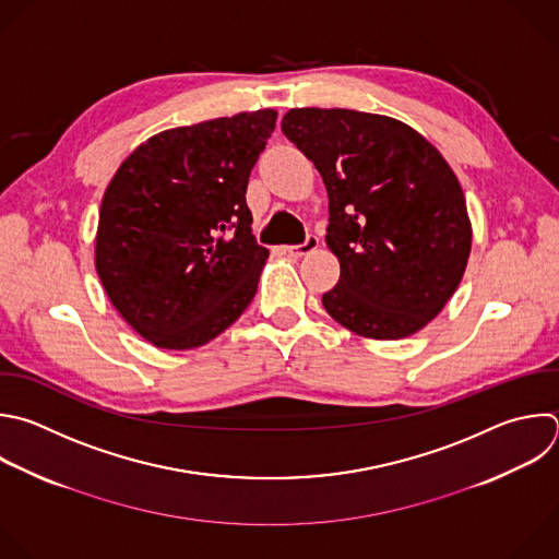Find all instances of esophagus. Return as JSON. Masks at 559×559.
<instances>
[{"instance_id":"esophagus-1","label":"esophagus","mask_w":559,"mask_h":559,"mask_svg":"<svg viewBox=\"0 0 559 559\" xmlns=\"http://www.w3.org/2000/svg\"><path fill=\"white\" fill-rule=\"evenodd\" d=\"M318 246H320L318 237H316V235H307V239H305L300 246H287L285 250H287L289 257H305V254L313 252Z\"/></svg>"}]
</instances>
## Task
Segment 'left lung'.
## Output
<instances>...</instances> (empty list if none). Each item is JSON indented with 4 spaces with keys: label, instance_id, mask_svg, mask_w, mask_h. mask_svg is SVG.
Segmentation results:
<instances>
[{
    "label": "left lung",
    "instance_id": "1",
    "mask_svg": "<svg viewBox=\"0 0 559 559\" xmlns=\"http://www.w3.org/2000/svg\"><path fill=\"white\" fill-rule=\"evenodd\" d=\"M281 127L326 186L324 241L340 261L337 285L322 296L326 313L373 340L424 329L456 292L472 250L465 195L445 157L380 114L300 107Z\"/></svg>",
    "mask_w": 559,
    "mask_h": 559
}]
</instances>
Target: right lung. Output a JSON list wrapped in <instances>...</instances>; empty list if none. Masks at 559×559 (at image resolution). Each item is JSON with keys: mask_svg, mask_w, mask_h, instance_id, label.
Returning a JSON list of instances; mask_svg holds the SVG:
<instances>
[{"mask_svg": "<svg viewBox=\"0 0 559 559\" xmlns=\"http://www.w3.org/2000/svg\"><path fill=\"white\" fill-rule=\"evenodd\" d=\"M274 109L175 127L142 142L103 195L96 272L116 311L153 346L195 348L257 294L270 257L252 235L250 170Z\"/></svg>", "mask_w": 559, "mask_h": 559, "instance_id": "right-lung-1", "label": "right lung"}]
</instances>
